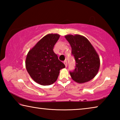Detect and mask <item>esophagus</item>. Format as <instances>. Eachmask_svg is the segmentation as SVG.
<instances>
[{
    "mask_svg": "<svg viewBox=\"0 0 120 120\" xmlns=\"http://www.w3.org/2000/svg\"><path fill=\"white\" fill-rule=\"evenodd\" d=\"M64 64H65V66H66V67L67 66V60H65L64 61Z\"/></svg>",
    "mask_w": 120,
    "mask_h": 120,
    "instance_id": "obj_1",
    "label": "esophagus"
}]
</instances>
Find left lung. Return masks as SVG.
I'll use <instances>...</instances> for the list:
<instances>
[{
  "instance_id": "obj_1",
  "label": "left lung",
  "mask_w": 120,
  "mask_h": 120,
  "mask_svg": "<svg viewBox=\"0 0 120 120\" xmlns=\"http://www.w3.org/2000/svg\"><path fill=\"white\" fill-rule=\"evenodd\" d=\"M65 38L71 47V55L76 65L69 71L72 79L79 83L88 82L94 78L98 71L100 61L96 51L90 42L80 35H68Z\"/></svg>"
}]
</instances>
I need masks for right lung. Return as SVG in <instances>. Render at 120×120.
<instances>
[{"label":"right lung","mask_w":120,"mask_h":120,"mask_svg":"<svg viewBox=\"0 0 120 120\" xmlns=\"http://www.w3.org/2000/svg\"><path fill=\"white\" fill-rule=\"evenodd\" d=\"M57 34H49L41 39L28 52L26 68L33 79L41 85H50L56 82L60 70L65 65L54 52V46L59 38Z\"/></svg>","instance_id":"add662e5"}]
</instances>
